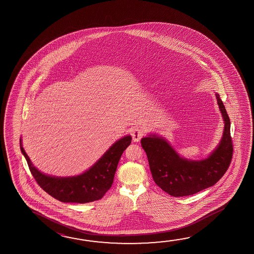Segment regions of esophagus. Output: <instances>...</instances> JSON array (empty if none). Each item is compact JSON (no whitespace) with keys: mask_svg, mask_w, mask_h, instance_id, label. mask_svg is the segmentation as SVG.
<instances>
[{"mask_svg":"<svg viewBox=\"0 0 254 254\" xmlns=\"http://www.w3.org/2000/svg\"><path fill=\"white\" fill-rule=\"evenodd\" d=\"M145 131L144 129L136 127L132 130V137H133V141H139L141 140V137L144 135Z\"/></svg>","mask_w":254,"mask_h":254,"instance_id":"34e87169","label":"esophagus"}]
</instances>
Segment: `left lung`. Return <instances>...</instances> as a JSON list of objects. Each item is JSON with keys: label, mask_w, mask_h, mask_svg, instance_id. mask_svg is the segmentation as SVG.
I'll return each mask as SVG.
<instances>
[{"label": "left lung", "mask_w": 254, "mask_h": 254, "mask_svg": "<svg viewBox=\"0 0 254 254\" xmlns=\"http://www.w3.org/2000/svg\"><path fill=\"white\" fill-rule=\"evenodd\" d=\"M216 96L224 119V133L220 144L209 158L199 161L187 160L181 158L162 138L153 135L141 140L154 182L169 195L195 194L214 185L229 168L233 156L230 120L220 96Z\"/></svg>", "instance_id": "left-lung-1"}]
</instances>
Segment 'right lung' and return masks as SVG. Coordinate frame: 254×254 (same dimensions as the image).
<instances>
[{
  "instance_id": "right-lung-1",
  "label": "right lung",
  "mask_w": 254,
  "mask_h": 254,
  "mask_svg": "<svg viewBox=\"0 0 254 254\" xmlns=\"http://www.w3.org/2000/svg\"><path fill=\"white\" fill-rule=\"evenodd\" d=\"M130 135L115 142L104 156L84 174L73 177H52L44 175L31 163L21 145L31 174L44 191L63 203L85 204L99 200L113 185L114 175L121 155L131 143Z\"/></svg>"
}]
</instances>
